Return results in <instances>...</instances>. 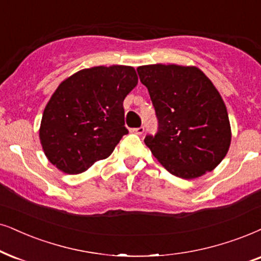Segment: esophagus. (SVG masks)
<instances>
[{"label": "esophagus", "mask_w": 261, "mask_h": 261, "mask_svg": "<svg viewBox=\"0 0 261 261\" xmlns=\"http://www.w3.org/2000/svg\"><path fill=\"white\" fill-rule=\"evenodd\" d=\"M131 133L136 134V135H142L144 133V127L143 126H140V127H135V128H131Z\"/></svg>", "instance_id": "esophagus-1"}]
</instances>
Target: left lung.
<instances>
[{
	"instance_id": "8db88e82",
	"label": "left lung",
	"mask_w": 261,
	"mask_h": 261,
	"mask_svg": "<svg viewBox=\"0 0 261 261\" xmlns=\"http://www.w3.org/2000/svg\"><path fill=\"white\" fill-rule=\"evenodd\" d=\"M137 72L158 118V133L144 138L158 161L184 179L216 169L229 150L231 128L212 82L194 66L147 65Z\"/></svg>"
}]
</instances>
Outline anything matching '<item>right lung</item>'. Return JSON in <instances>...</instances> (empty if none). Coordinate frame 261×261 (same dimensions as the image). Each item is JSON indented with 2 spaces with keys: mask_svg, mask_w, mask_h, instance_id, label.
<instances>
[{
  "mask_svg": "<svg viewBox=\"0 0 261 261\" xmlns=\"http://www.w3.org/2000/svg\"><path fill=\"white\" fill-rule=\"evenodd\" d=\"M137 82L135 68L121 65L85 68L65 79L39 127L48 160L62 172L77 174L110 156L128 133L123 102Z\"/></svg>",
  "mask_w": 261,
  "mask_h": 261,
  "instance_id": "add662e5",
  "label": "right lung"
}]
</instances>
